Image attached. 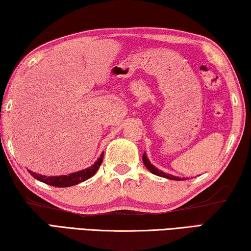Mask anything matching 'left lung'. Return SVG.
<instances>
[{"label":"left lung","instance_id":"8db88e82","mask_svg":"<svg viewBox=\"0 0 251 251\" xmlns=\"http://www.w3.org/2000/svg\"><path fill=\"white\" fill-rule=\"evenodd\" d=\"M143 163H144V165H145V166H146V168L148 169V171L151 172L152 174H155V175H157V176L165 177V178H168V179H173V180H182V178L176 177V176H173V175H168V174H166V173H163L161 171H159V169H157L156 167L152 166V165L151 164V161L148 160L146 154H144V155H143Z\"/></svg>","mask_w":251,"mask_h":251}]
</instances>
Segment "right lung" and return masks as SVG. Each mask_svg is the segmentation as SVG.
<instances>
[{"label":"right lung","mask_w":251,"mask_h":251,"mask_svg":"<svg viewBox=\"0 0 251 251\" xmlns=\"http://www.w3.org/2000/svg\"><path fill=\"white\" fill-rule=\"evenodd\" d=\"M103 157L104 154H101L99 159H97L96 163L91 166L90 168L84 169V171L80 172H76L73 174H70V175H64V176H53V177H46V176H42L39 175V174H35L31 171H28V173L35 178V179L40 180L42 182H45V184H49L50 186H55V187H70L73 185H77L79 182L87 180L88 178H91L92 176L95 175V173L99 171L100 166L101 165V161H103Z\"/></svg>","instance_id":"right-lung-1"}]
</instances>
